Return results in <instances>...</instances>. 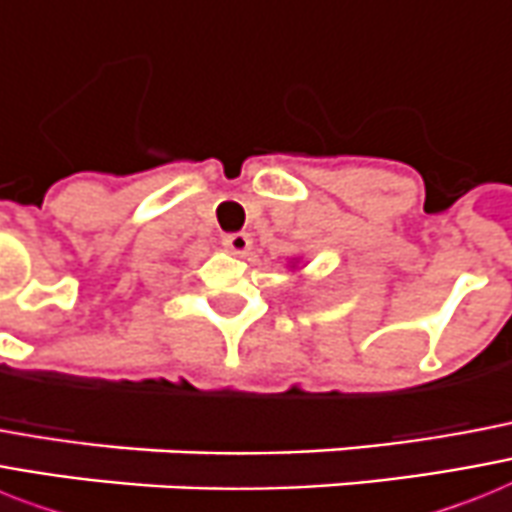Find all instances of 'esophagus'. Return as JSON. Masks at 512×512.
Returning <instances> with one entry per match:
<instances>
[{"instance_id":"34e87169","label":"esophagus","mask_w":512,"mask_h":512,"mask_svg":"<svg viewBox=\"0 0 512 512\" xmlns=\"http://www.w3.org/2000/svg\"><path fill=\"white\" fill-rule=\"evenodd\" d=\"M223 247L228 249V252H234V255H247L249 247H252V239H249V234H226L223 236Z\"/></svg>"}]
</instances>
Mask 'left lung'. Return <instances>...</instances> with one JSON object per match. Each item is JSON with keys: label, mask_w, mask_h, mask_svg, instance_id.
<instances>
[{"label": "left lung", "mask_w": 512, "mask_h": 512, "mask_svg": "<svg viewBox=\"0 0 512 512\" xmlns=\"http://www.w3.org/2000/svg\"><path fill=\"white\" fill-rule=\"evenodd\" d=\"M294 265H297V260H294V263H292V268H294Z\"/></svg>", "instance_id": "obj_1"}]
</instances>
